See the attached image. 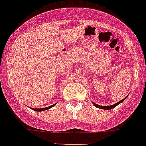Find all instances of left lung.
Here are the masks:
<instances>
[{
  "instance_id": "left-lung-1",
  "label": "left lung",
  "mask_w": 146,
  "mask_h": 146,
  "mask_svg": "<svg viewBox=\"0 0 146 146\" xmlns=\"http://www.w3.org/2000/svg\"><path fill=\"white\" fill-rule=\"evenodd\" d=\"M126 98H123V99L121 100V101H119V102H117V103L115 104H113V105H110V106H100V105L96 104H95L94 102H92V104H93V105H94L95 106H96L97 108L102 109V110H111V109H113L114 107H115V106H117V105H118L119 104L122 103L123 101L124 100L126 99Z\"/></svg>"
}]
</instances>
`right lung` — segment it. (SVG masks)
Returning <instances> with one entry per match:
<instances>
[{"instance_id":"obj_1","label":"right lung","mask_w":146,"mask_h":146,"mask_svg":"<svg viewBox=\"0 0 146 146\" xmlns=\"http://www.w3.org/2000/svg\"><path fill=\"white\" fill-rule=\"evenodd\" d=\"M56 104H54L51 105V106H48V107H45V108H41V109H35V108H32L33 110H35V111H45V110H49V109H50L51 107H53L54 106H55Z\"/></svg>"}]
</instances>
